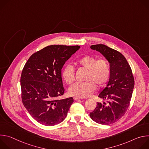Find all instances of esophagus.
<instances>
[{
    "mask_svg": "<svg viewBox=\"0 0 149 149\" xmlns=\"http://www.w3.org/2000/svg\"><path fill=\"white\" fill-rule=\"evenodd\" d=\"M74 99L75 100H81V99H82V98L77 97H74Z\"/></svg>",
    "mask_w": 149,
    "mask_h": 149,
    "instance_id": "esophagus-1",
    "label": "esophagus"
}]
</instances>
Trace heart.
Wrapping results in <instances>:
<instances>
[{
	"instance_id": "obj_1",
	"label": "heart",
	"mask_w": 149,
	"mask_h": 149,
	"mask_svg": "<svg viewBox=\"0 0 149 149\" xmlns=\"http://www.w3.org/2000/svg\"><path fill=\"white\" fill-rule=\"evenodd\" d=\"M78 65L87 70L86 82H76L69 88V93L79 98L87 97L93 94L97 86L102 87L108 82L111 74L110 63L106 59H99L86 55L77 61ZM62 78L68 84L75 81V69L70 64L67 65L62 71Z\"/></svg>"
}]
</instances>
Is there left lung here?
Wrapping results in <instances>:
<instances>
[{
	"label": "left lung",
	"mask_w": 149,
	"mask_h": 149,
	"mask_svg": "<svg viewBox=\"0 0 149 149\" xmlns=\"http://www.w3.org/2000/svg\"><path fill=\"white\" fill-rule=\"evenodd\" d=\"M91 48L102 54L110 63L109 82L98 95L102 102H97L90 116L95 122L109 125L120 120L128 109L134 86L132 68L124 55L102 44L91 45Z\"/></svg>",
	"instance_id": "obj_1"
}]
</instances>
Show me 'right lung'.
<instances>
[{"instance_id": "1", "label": "right lung", "mask_w": 149, "mask_h": 149, "mask_svg": "<svg viewBox=\"0 0 149 149\" xmlns=\"http://www.w3.org/2000/svg\"><path fill=\"white\" fill-rule=\"evenodd\" d=\"M79 46L50 45L33 54L20 77L21 97L25 107L38 123L52 126L61 123L74 102L59 100L64 94L61 69Z\"/></svg>"}]
</instances>
